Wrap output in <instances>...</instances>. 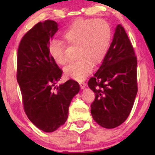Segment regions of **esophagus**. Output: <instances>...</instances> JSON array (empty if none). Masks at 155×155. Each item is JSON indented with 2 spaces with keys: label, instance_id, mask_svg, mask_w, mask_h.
<instances>
[{
  "label": "esophagus",
  "instance_id": "obj_1",
  "mask_svg": "<svg viewBox=\"0 0 155 155\" xmlns=\"http://www.w3.org/2000/svg\"><path fill=\"white\" fill-rule=\"evenodd\" d=\"M79 84H80V87H81V89H84V87H85V86H86L85 83H84L83 82H79Z\"/></svg>",
  "mask_w": 155,
  "mask_h": 155
}]
</instances>
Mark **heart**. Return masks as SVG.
<instances>
[{
    "instance_id": "obj_1",
    "label": "heart",
    "mask_w": 155,
    "mask_h": 155,
    "mask_svg": "<svg viewBox=\"0 0 155 155\" xmlns=\"http://www.w3.org/2000/svg\"><path fill=\"white\" fill-rule=\"evenodd\" d=\"M112 31L104 20L79 19L73 22L63 33V39L69 46H77V58L65 68L67 77L78 81L84 80L92 70V65L101 63L111 44ZM48 53L55 62L64 65L68 61L66 46L62 41L53 40L48 44Z\"/></svg>"
}]
</instances>
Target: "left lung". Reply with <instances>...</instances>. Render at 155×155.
Instances as JSON below:
<instances>
[{
    "label": "left lung",
    "mask_w": 155,
    "mask_h": 155,
    "mask_svg": "<svg viewBox=\"0 0 155 155\" xmlns=\"http://www.w3.org/2000/svg\"><path fill=\"white\" fill-rule=\"evenodd\" d=\"M88 86L95 93L91 114L99 126L114 128L127 119L137 92V57L121 25L116 27L102 64Z\"/></svg>",
    "instance_id": "8db88e82"
}]
</instances>
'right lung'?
I'll return each mask as SVG.
<instances>
[{
  "label": "right lung",
  "mask_w": 155,
  "mask_h": 155,
  "mask_svg": "<svg viewBox=\"0 0 155 155\" xmlns=\"http://www.w3.org/2000/svg\"><path fill=\"white\" fill-rule=\"evenodd\" d=\"M58 27L53 20L36 24L21 39L17 58V80L25 112L35 126L46 133L65 124L72 99L80 91L73 80L56 85L62 71L48 47Z\"/></svg>",
  "instance_id": "right-lung-1"
}]
</instances>
